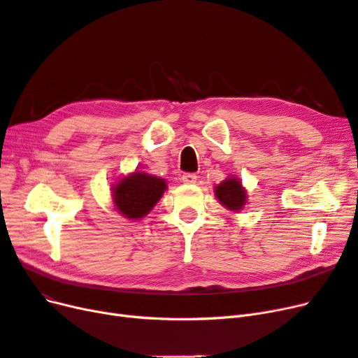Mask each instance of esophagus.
Wrapping results in <instances>:
<instances>
[{
  "instance_id": "1",
  "label": "esophagus",
  "mask_w": 358,
  "mask_h": 358,
  "mask_svg": "<svg viewBox=\"0 0 358 358\" xmlns=\"http://www.w3.org/2000/svg\"><path fill=\"white\" fill-rule=\"evenodd\" d=\"M181 180L186 184H193V182H196V180H198V177H196V174H190V172H187V174H182Z\"/></svg>"
}]
</instances>
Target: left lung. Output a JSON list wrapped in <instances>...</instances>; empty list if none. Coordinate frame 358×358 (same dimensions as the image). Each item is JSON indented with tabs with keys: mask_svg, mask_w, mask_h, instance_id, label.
Segmentation results:
<instances>
[{
	"mask_svg": "<svg viewBox=\"0 0 358 358\" xmlns=\"http://www.w3.org/2000/svg\"><path fill=\"white\" fill-rule=\"evenodd\" d=\"M215 196L227 210L238 211L245 205L247 193L242 189L239 180L227 178L215 187Z\"/></svg>",
	"mask_w": 358,
	"mask_h": 358,
	"instance_id": "obj_1",
	"label": "left lung"
}]
</instances>
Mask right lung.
Here are the masks:
<instances>
[{"instance_id": "add662e5", "label": "right lung", "mask_w": 358, "mask_h": 358, "mask_svg": "<svg viewBox=\"0 0 358 358\" xmlns=\"http://www.w3.org/2000/svg\"><path fill=\"white\" fill-rule=\"evenodd\" d=\"M165 189V180L138 171L123 178L114 187V203L124 217L136 220V218H143L153 208L156 202L162 198Z\"/></svg>"}]
</instances>
